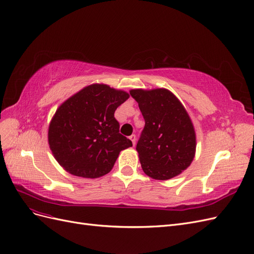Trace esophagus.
<instances>
[{
	"mask_svg": "<svg viewBox=\"0 0 254 254\" xmlns=\"http://www.w3.org/2000/svg\"><path fill=\"white\" fill-rule=\"evenodd\" d=\"M129 139H131V141H132V143H133V146H135V143H136V136H135V135H131V136H129Z\"/></svg>",
	"mask_w": 254,
	"mask_h": 254,
	"instance_id": "1",
	"label": "esophagus"
}]
</instances>
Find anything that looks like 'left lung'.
<instances>
[{"label":"left lung","mask_w":254,"mask_h":254,"mask_svg":"<svg viewBox=\"0 0 254 254\" xmlns=\"http://www.w3.org/2000/svg\"><path fill=\"white\" fill-rule=\"evenodd\" d=\"M144 119L137 142L141 168L152 179L169 180L190 166L195 152L192 122L179 99L165 88L129 91Z\"/></svg>","instance_id":"8db88e82"}]
</instances>
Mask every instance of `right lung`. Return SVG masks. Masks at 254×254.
<instances>
[{"mask_svg":"<svg viewBox=\"0 0 254 254\" xmlns=\"http://www.w3.org/2000/svg\"><path fill=\"white\" fill-rule=\"evenodd\" d=\"M128 97L126 91L92 84L57 108L48 140L64 170L76 177L100 178L112 170L120 151L133 146L119 133V122L114 116Z\"/></svg>","mask_w":254,"mask_h":254,"instance_id":"add662e5","label":"right lung"}]
</instances>
